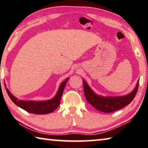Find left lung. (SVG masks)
Returning <instances> with one entry per match:
<instances>
[{"mask_svg":"<svg viewBox=\"0 0 148 148\" xmlns=\"http://www.w3.org/2000/svg\"><path fill=\"white\" fill-rule=\"evenodd\" d=\"M84 92L86 98L88 103L99 111L105 112V113H111L116 110L122 109L125 106L128 105L134 98H135L138 90V82L136 87L130 94L126 96L118 97H102L97 96L94 92L90 89L88 84L83 81Z\"/></svg>","mask_w":148,"mask_h":148,"instance_id":"left-lung-1","label":"left lung"}]
</instances>
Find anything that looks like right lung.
Segmentation results:
<instances>
[{"label":"right lung","instance_id":"right-lung-1","mask_svg":"<svg viewBox=\"0 0 148 148\" xmlns=\"http://www.w3.org/2000/svg\"><path fill=\"white\" fill-rule=\"evenodd\" d=\"M68 80V78L61 84L58 91L54 98L50 100L42 101V102L19 100L14 96H12L7 89H6V90L11 100L18 106L25 110V111L35 114H46L51 113L59 106L62 96L64 90L65 86Z\"/></svg>","mask_w":148,"mask_h":148}]
</instances>
